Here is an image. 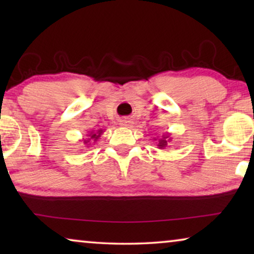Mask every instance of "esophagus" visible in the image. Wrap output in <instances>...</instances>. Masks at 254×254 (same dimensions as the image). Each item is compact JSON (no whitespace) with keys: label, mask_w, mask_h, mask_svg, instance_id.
<instances>
[{"label":"esophagus","mask_w":254,"mask_h":254,"mask_svg":"<svg viewBox=\"0 0 254 254\" xmlns=\"http://www.w3.org/2000/svg\"><path fill=\"white\" fill-rule=\"evenodd\" d=\"M119 124H120V126H123V127H129L131 125L130 120H128V119H121L119 121Z\"/></svg>","instance_id":"34e87169"}]
</instances>
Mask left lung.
I'll use <instances>...</instances> for the list:
<instances>
[{"label":"left lung","instance_id":"1","mask_svg":"<svg viewBox=\"0 0 254 254\" xmlns=\"http://www.w3.org/2000/svg\"><path fill=\"white\" fill-rule=\"evenodd\" d=\"M155 140H157V138H155ZM170 141H171V135H170V133H164L163 136L157 140V147L159 149H164L168 147Z\"/></svg>","mask_w":254,"mask_h":254}]
</instances>
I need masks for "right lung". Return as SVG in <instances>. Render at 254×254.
<instances>
[{
	"label": "right lung",
	"instance_id": "1",
	"mask_svg": "<svg viewBox=\"0 0 254 254\" xmlns=\"http://www.w3.org/2000/svg\"><path fill=\"white\" fill-rule=\"evenodd\" d=\"M104 133L103 129H99V130H91L90 133L86 135L88 136V138H83V143L85 144V147H90V144L91 143H95V142L98 140V138L100 137V135H102Z\"/></svg>",
	"mask_w": 254,
	"mask_h": 254
}]
</instances>
